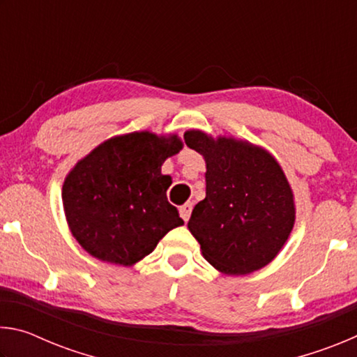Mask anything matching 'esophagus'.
I'll return each mask as SVG.
<instances>
[{
  "instance_id": "1",
  "label": "esophagus",
  "mask_w": 357,
  "mask_h": 357,
  "mask_svg": "<svg viewBox=\"0 0 357 357\" xmlns=\"http://www.w3.org/2000/svg\"><path fill=\"white\" fill-rule=\"evenodd\" d=\"M190 213H192V204L190 203H185V204H183V206L179 208V214H181V217H183L184 222L189 220Z\"/></svg>"
}]
</instances>
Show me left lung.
I'll return each mask as SVG.
<instances>
[{"label": "left lung", "instance_id": "obj_1", "mask_svg": "<svg viewBox=\"0 0 357 357\" xmlns=\"http://www.w3.org/2000/svg\"><path fill=\"white\" fill-rule=\"evenodd\" d=\"M206 162V198L187 223L206 261L228 275L269 264L291 233L296 208L288 179L268 151L231 137L187 130Z\"/></svg>", "mask_w": 357, "mask_h": 357}]
</instances>
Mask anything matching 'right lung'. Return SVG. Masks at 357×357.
I'll return each instance as SVG.
<instances>
[{
	"label": "right lung",
	"mask_w": 357,
	"mask_h": 357,
	"mask_svg": "<svg viewBox=\"0 0 357 357\" xmlns=\"http://www.w3.org/2000/svg\"><path fill=\"white\" fill-rule=\"evenodd\" d=\"M183 149L178 135L132 132L100 143L63 184V206L78 244L100 261L132 266L184 220L167 200L162 164Z\"/></svg>",
	"instance_id": "right-lung-1"
}]
</instances>
